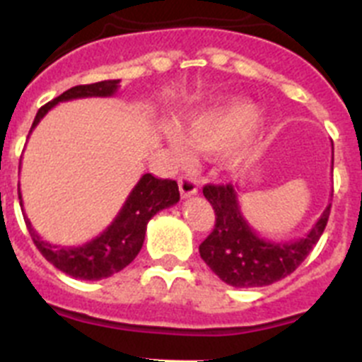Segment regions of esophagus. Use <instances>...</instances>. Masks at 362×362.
Returning <instances> with one entry per match:
<instances>
[{
	"instance_id": "obj_1",
	"label": "esophagus",
	"mask_w": 362,
	"mask_h": 362,
	"mask_svg": "<svg viewBox=\"0 0 362 362\" xmlns=\"http://www.w3.org/2000/svg\"><path fill=\"white\" fill-rule=\"evenodd\" d=\"M178 187H180V194L182 198H187L191 194H197L198 191V184L193 177H189V175H184V177L178 178Z\"/></svg>"
}]
</instances>
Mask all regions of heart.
Masks as SVG:
<instances>
[{
    "mask_svg": "<svg viewBox=\"0 0 362 362\" xmlns=\"http://www.w3.org/2000/svg\"><path fill=\"white\" fill-rule=\"evenodd\" d=\"M258 120V110L245 99H229L209 108L187 115L182 122V129L175 126L165 128V139L175 158L182 164H189L197 151H221L238 144L254 128ZM242 160V153L233 151L229 164Z\"/></svg>",
    "mask_w": 362,
    "mask_h": 362,
    "instance_id": "obj_1",
    "label": "heart"
}]
</instances>
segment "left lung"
I'll return each mask as SVG.
<instances>
[{
	"label": "left lung",
	"mask_w": 362,
	"mask_h": 362,
	"mask_svg": "<svg viewBox=\"0 0 362 362\" xmlns=\"http://www.w3.org/2000/svg\"><path fill=\"white\" fill-rule=\"evenodd\" d=\"M204 197L213 205L216 221L213 233L200 243V256L221 281L238 288L272 285L292 274L323 234L332 207L327 205L305 238L276 243L258 236L247 223L233 184H207Z\"/></svg>",
	"instance_id": "left-lung-1"
}]
</instances>
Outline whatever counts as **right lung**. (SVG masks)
I'll return each instance as SVG.
<instances>
[{"label":"right lung","instance_id":"obj_1","mask_svg":"<svg viewBox=\"0 0 362 362\" xmlns=\"http://www.w3.org/2000/svg\"><path fill=\"white\" fill-rule=\"evenodd\" d=\"M119 79L100 81L93 84H79L54 100L41 106L32 122V129L39 124V120L43 119L57 103L71 99H83V97H112L119 90ZM180 200L178 185L175 180H162L155 178L151 173L142 175L139 184L133 187L128 200L124 202L122 209L112 221V226L106 230L93 238L92 242L84 243L81 247H57L45 242L32 227L30 220L25 216V223L34 240L35 247L45 258L59 269L64 274L77 279H95L110 278L112 274L128 267L136 254L141 252L142 243H144L146 227L158 211L171 207ZM19 205H23L21 193H19Z\"/></svg>","mask_w":362,"mask_h":362}]
</instances>
